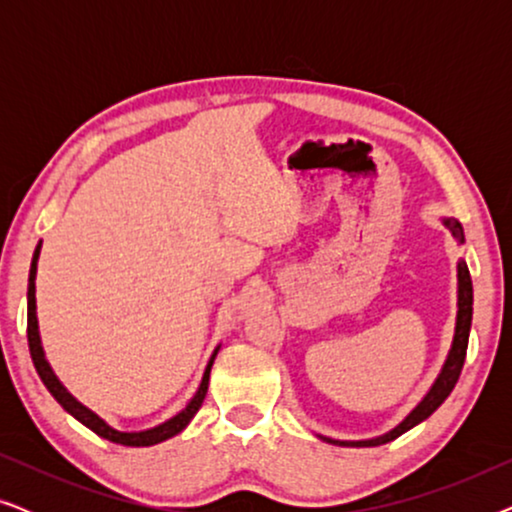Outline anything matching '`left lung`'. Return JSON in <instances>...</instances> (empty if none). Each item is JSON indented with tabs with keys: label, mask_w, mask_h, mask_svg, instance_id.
Here are the masks:
<instances>
[{
	"label": "left lung",
	"mask_w": 512,
	"mask_h": 512,
	"mask_svg": "<svg viewBox=\"0 0 512 512\" xmlns=\"http://www.w3.org/2000/svg\"><path fill=\"white\" fill-rule=\"evenodd\" d=\"M445 226L452 230L454 237L464 240V230H461L459 221L454 219H445ZM471 319H473V282H471V272H468V265L461 261L459 263V312H457V331H454V342H452V352L447 356L443 373L438 375L436 384H433L429 394L424 396V401L417 405L415 410L410 412L408 417L403 419L401 424L396 426L394 431H389L387 436L375 438V440H359V443H345V440H331L324 438L333 445H352V447H375V445H384L389 440H394L405 433L412 426H417L419 422H424L426 417L431 415L433 410L438 408L440 403L450 396V391L457 384L461 368H464V359H466V349H468V333H471Z\"/></svg>",
	"instance_id": "8db88e82"
}]
</instances>
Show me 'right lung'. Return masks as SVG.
<instances>
[{"label":"right lung","mask_w":512,"mask_h":512,"mask_svg":"<svg viewBox=\"0 0 512 512\" xmlns=\"http://www.w3.org/2000/svg\"><path fill=\"white\" fill-rule=\"evenodd\" d=\"M39 251H41V242L37 244V251H34V258H32V268H30V284H27V345H30V354H32V361H34V368H37V373L41 377V382L46 384V389L51 391L55 401H58L62 408H65L69 415L74 419H79L83 426H88L90 431H95L97 436L111 440V443L116 445H128V447H149V445H158L163 443V440L177 436L179 431L186 429V424L191 422L195 412L200 410L202 401H205V394H207V387H209V370H212V363H214V356L209 359L207 363V370L205 375H202V382H200V389L198 394L191 398V403L186 405L184 410L179 412L177 417L167 419L165 424L156 426V429H149V431H139V433H123V431H116L111 429L109 424H104L100 417L95 415V412H90L86 405H81L76 398L69 394V391L62 387L58 377L53 375L51 366H48V361L44 359V349H41V340H39V326H37V300H34V277H37V261H39Z\"/></svg>","instance_id":"right-lung-1"}]
</instances>
